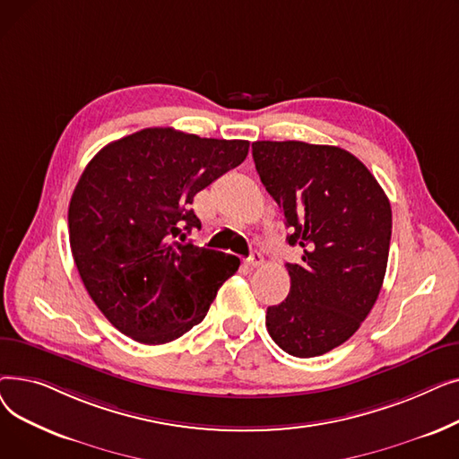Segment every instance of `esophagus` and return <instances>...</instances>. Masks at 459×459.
I'll use <instances>...</instances> for the list:
<instances>
[{
  "label": "esophagus",
  "instance_id": "1",
  "mask_svg": "<svg viewBox=\"0 0 459 459\" xmlns=\"http://www.w3.org/2000/svg\"><path fill=\"white\" fill-rule=\"evenodd\" d=\"M262 264H264V256L260 255V251H253L251 253V256L247 258V266L249 268H258V266H262Z\"/></svg>",
  "mask_w": 459,
  "mask_h": 459
}]
</instances>
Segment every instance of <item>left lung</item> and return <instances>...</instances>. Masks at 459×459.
<instances>
[{
    "instance_id": "8db88e82",
    "label": "left lung",
    "mask_w": 459,
    "mask_h": 459,
    "mask_svg": "<svg viewBox=\"0 0 459 459\" xmlns=\"http://www.w3.org/2000/svg\"><path fill=\"white\" fill-rule=\"evenodd\" d=\"M256 173L303 249L286 264L290 294L268 307V333L294 357L344 344L372 310L387 270L393 212L374 175L344 149L253 143Z\"/></svg>"
}]
</instances>
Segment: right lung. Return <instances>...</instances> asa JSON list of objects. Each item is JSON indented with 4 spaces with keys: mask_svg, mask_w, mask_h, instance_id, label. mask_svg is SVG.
I'll return each instance as SVG.
<instances>
[{
    "mask_svg": "<svg viewBox=\"0 0 459 459\" xmlns=\"http://www.w3.org/2000/svg\"><path fill=\"white\" fill-rule=\"evenodd\" d=\"M247 152L244 139L144 128L87 163L68 206L70 249L91 299L120 333L156 346L203 322L239 260L186 242L201 229L189 204Z\"/></svg>",
    "mask_w": 459,
    "mask_h": 459,
    "instance_id": "obj_1",
    "label": "right lung"
}]
</instances>
